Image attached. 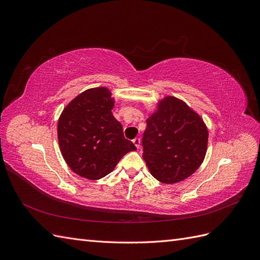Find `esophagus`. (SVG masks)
Wrapping results in <instances>:
<instances>
[{"label":"esophagus","mask_w":260,"mask_h":260,"mask_svg":"<svg viewBox=\"0 0 260 260\" xmlns=\"http://www.w3.org/2000/svg\"><path fill=\"white\" fill-rule=\"evenodd\" d=\"M132 142H133V144L136 145V147H137V148H140V146H141V140H140L139 138H136L135 140L132 141Z\"/></svg>","instance_id":"1"}]
</instances>
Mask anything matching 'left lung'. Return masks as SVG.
I'll use <instances>...</instances> for the list:
<instances>
[{
  "instance_id": "1",
  "label": "left lung",
  "mask_w": 260,
  "mask_h": 260,
  "mask_svg": "<svg viewBox=\"0 0 260 260\" xmlns=\"http://www.w3.org/2000/svg\"><path fill=\"white\" fill-rule=\"evenodd\" d=\"M146 123L142 156L156 180L178 183L200 168L207 152L208 129L185 102L165 96Z\"/></svg>"
}]
</instances>
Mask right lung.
Here are the masks:
<instances>
[{
  "label": "right lung",
  "instance_id": "obj_1",
  "mask_svg": "<svg viewBox=\"0 0 260 260\" xmlns=\"http://www.w3.org/2000/svg\"><path fill=\"white\" fill-rule=\"evenodd\" d=\"M115 99L105 86L83 91L62 109L57 138L62 157L75 174L99 180L115 169L122 157L137 147L123 137L113 116Z\"/></svg>",
  "mask_w": 260,
  "mask_h": 260
}]
</instances>
